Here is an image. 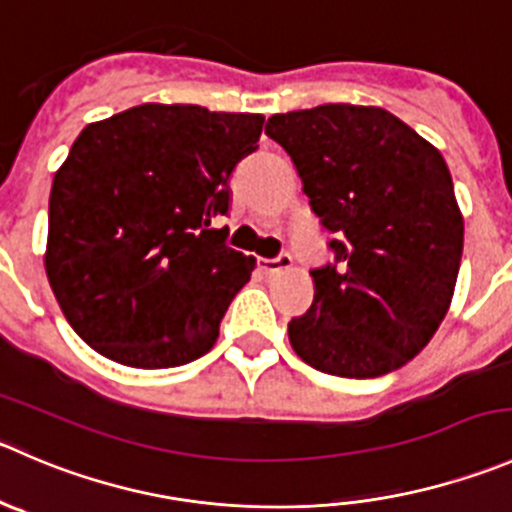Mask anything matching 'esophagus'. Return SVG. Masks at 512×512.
<instances>
[{
	"label": "esophagus",
	"mask_w": 512,
	"mask_h": 512,
	"mask_svg": "<svg viewBox=\"0 0 512 512\" xmlns=\"http://www.w3.org/2000/svg\"><path fill=\"white\" fill-rule=\"evenodd\" d=\"M292 265V257L287 252L277 257H260V270L265 272H277V270H285V267Z\"/></svg>",
	"instance_id": "obj_1"
}]
</instances>
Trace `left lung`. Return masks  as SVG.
I'll use <instances>...</instances> for the list:
<instances>
[{"label":"left lung","instance_id":"8db88e82","mask_svg":"<svg viewBox=\"0 0 512 512\" xmlns=\"http://www.w3.org/2000/svg\"><path fill=\"white\" fill-rule=\"evenodd\" d=\"M265 135L290 155L332 262L292 317V350L337 377H380L413 360L453 300L463 215L443 155L380 107L320 104L272 114Z\"/></svg>","mask_w":512,"mask_h":512}]
</instances>
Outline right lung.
<instances>
[{
    "label": "right lung",
    "instance_id": "1",
    "mask_svg": "<svg viewBox=\"0 0 512 512\" xmlns=\"http://www.w3.org/2000/svg\"><path fill=\"white\" fill-rule=\"evenodd\" d=\"M262 114L140 104L87 124L49 195L44 267L72 330L109 360L187 365L220 335L255 257L212 220L257 150Z\"/></svg>",
    "mask_w": 512,
    "mask_h": 512
}]
</instances>
